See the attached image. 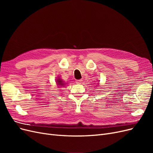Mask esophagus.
<instances>
[{"label":"esophagus","instance_id":"1","mask_svg":"<svg viewBox=\"0 0 153 153\" xmlns=\"http://www.w3.org/2000/svg\"><path fill=\"white\" fill-rule=\"evenodd\" d=\"M82 82V80H76V84H81Z\"/></svg>","mask_w":153,"mask_h":153}]
</instances>
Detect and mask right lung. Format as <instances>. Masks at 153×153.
<instances>
[{"instance_id":"obj_1","label":"right lung","mask_w":153,"mask_h":153,"mask_svg":"<svg viewBox=\"0 0 153 153\" xmlns=\"http://www.w3.org/2000/svg\"><path fill=\"white\" fill-rule=\"evenodd\" d=\"M57 84L59 85H64V84H65V83H64V82L61 80V79H60V78H58V79L57 80ZM61 87H62V86H61Z\"/></svg>"}]
</instances>
